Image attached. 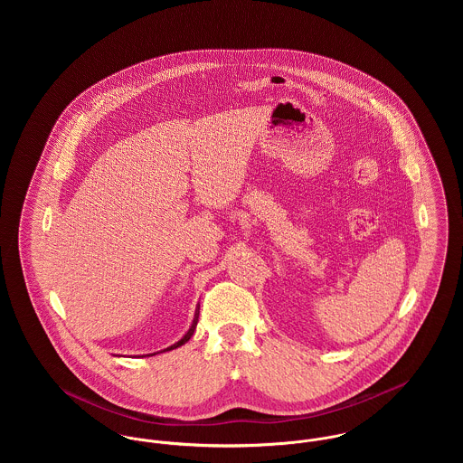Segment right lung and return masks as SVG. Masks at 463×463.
<instances>
[{"label":"right lung","mask_w":463,"mask_h":463,"mask_svg":"<svg viewBox=\"0 0 463 463\" xmlns=\"http://www.w3.org/2000/svg\"><path fill=\"white\" fill-rule=\"evenodd\" d=\"M198 319H199V304L196 306V312H194V317H193V323H191V326H189V330L185 331V335L178 340V342H175L174 345H170V347H166V349H163V351H159V353H165V351H172V349H176V347H180V345H184L191 336H193V333H194V330H196V326H198ZM159 353H153V354H147V355H156V354Z\"/></svg>","instance_id":"add662e5"}]
</instances>
